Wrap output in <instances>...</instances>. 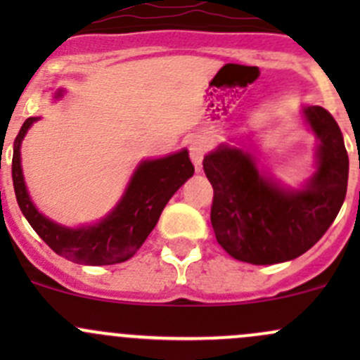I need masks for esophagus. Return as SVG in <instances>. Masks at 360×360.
<instances>
[{"instance_id":"esophagus-1","label":"esophagus","mask_w":360,"mask_h":360,"mask_svg":"<svg viewBox=\"0 0 360 360\" xmlns=\"http://www.w3.org/2000/svg\"><path fill=\"white\" fill-rule=\"evenodd\" d=\"M207 150H209V144H207V141L203 139V137L195 136L193 139L190 141L188 151H190V158L193 160L197 172H200L202 170V162H203V157H205Z\"/></svg>"}]
</instances>
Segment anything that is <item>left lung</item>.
Here are the masks:
<instances>
[{"instance_id":"left-lung-1","label":"left lung","mask_w":360,"mask_h":360,"mask_svg":"<svg viewBox=\"0 0 360 360\" xmlns=\"http://www.w3.org/2000/svg\"><path fill=\"white\" fill-rule=\"evenodd\" d=\"M319 137L317 172L303 190H284L259 172L252 157L221 144L203 158L214 188L210 223L219 245L238 261L275 264L314 248L336 219L348 183V155L331 112L303 110Z\"/></svg>"}]
</instances>
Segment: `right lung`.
I'll return each instance as SVG.
<instances>
[{"label": "right lung", "instance_id": "obj_1", "mask_svg": "<svg viewBox=\"0 0 360 360\" xmlns=\"http://www.w3.org/2000/svg\"><path fill=\"white\" fill-rule=\"evenodd\" d=\"M63 92L57 94V97ZM38 118H27L13 143L12 179L17 203L46 245L66 259L79 264H115L130 259L157 226L160 214L172 195L193 176L188 151L165 158L146 160L137 167L125 195L108 217L92 226L66 228L38 212L25 188L20 167V143Z\"/></svg>", "mask_w": 360, "mask_h": 360}]
</instances>
